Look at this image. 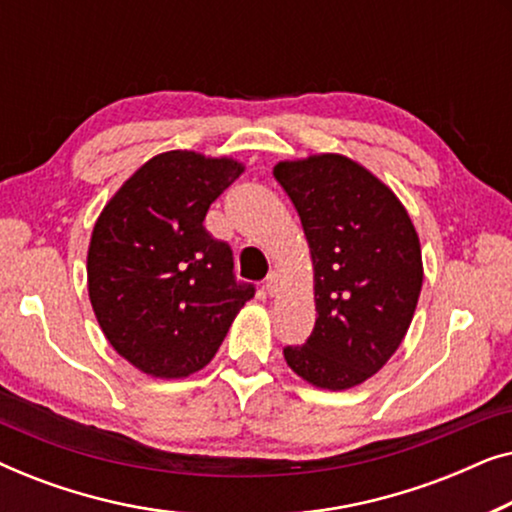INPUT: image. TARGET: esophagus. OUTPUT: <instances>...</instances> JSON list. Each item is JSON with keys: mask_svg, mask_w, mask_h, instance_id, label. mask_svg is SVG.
Masks as SVG:
<instances>
[{"mask_svg": "<svg viewBox=\"0 0 512 512\" xmlns=\"http://www.w3.org/2000/svg\"><path fill=\"white\" fill-rule=\"evenodd\" d=\"M265 291H268L270 296H275V293L279 291V275H277V272H270L268 279H265Z\"/></svg>", "mask_w": 512, "mask_h": 512, "instance_id": "34e87169", "label": "esophagus"}]
</instances>
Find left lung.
Returning a JSON list of instances; mask_svg holds the SVG:
<instances>
[{"label":"left lung","instance_id":"8db88e82","mask_svg":"<svg viewBox=\"0 0 512 512\" xmlns=\"http://www.w3.org/2000/svg\"><path fill=\"white\" fill-rule=\"evenodd\" d=\"M312 258L317 321L284 359L317 389L345 391L384 368L408 333L424 282L408 209L368 167L342 153L279 160Z\"/></svg>","mask_w":512,"mask_h":512}]
</instances>
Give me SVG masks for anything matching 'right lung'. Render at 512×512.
I'll list each match as a JSON object with an SVG mask.
<instances>
[{"instance_id":"add662e5","label":"right lung","mask_w":512,"mask_h":512,"mask_svg":"<svg viewBox=\"0 0 512 512\" xmlns=\"http://www.w3.org/2000/svg\"><path fill=\"white\" fill-rule=\"evenodd\" d=\"M242 172L233 156L158 153L97 216L86 263L90 305L109 345L144 375L198 373L254 298V286L235 284L228 244L202 226Z\"/></svg>"}]
</instances>
